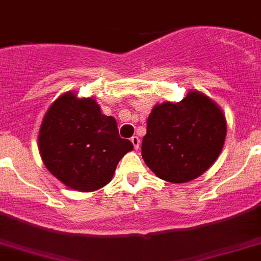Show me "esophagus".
Returning a JSON list of instances; mask_svg holds the SVG:
<instances>
[{
  "label": "esophagus",
  "instance_id": "esophagus-1",
  "mask_svg": "<svg viewBox=\"0 0 261 261\" xmlns=\"http://www.w3.org/2000/svg\"><path fill=\"white\" fill-rule=\"evenodd\" d=\"M130 141H132L133 146H135V149L137 150V149L140 148V139H139V137H137V136H133L132 139H130Z\"/></svg>",
  "mask_w": 261,
  "mask_h": 261
}]
</instances>
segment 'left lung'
I'll use <instances>...</instances> for the list:
<instances>
[{"instance_id": "obj_1", "label": "left lung", "mask_w": 261, "mask_h": 261, "mask_svg": "<svg viewBox=\"0 0 261 261\" xmlns=\"http://www.w3.org/2000/svg\"><path fill=\"white\" fill-rule=\"evenodd\" d=\"M227 121L211 97L190 90L184 100L155 104L146 121L141 154L164 181L185 184L202 175L224 145Z\"/></svg>"}]
</instances>
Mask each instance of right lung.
I'll list each match as a JSON object with an SVG mask.
<instances>
[{"label": "right lung", "instance_id": "right-lung-1", "mask_svg": "<svg viewBox=\"0 0 261 261\" xmlns=\"http://www.w3.org/2000/svg\"><path fill=\"white\" fill-rule=\"evenodd\" d=\"M38 148L44 166L67 188L96 191L112 181L116 166L133 150L119 136L117 122L92 97L67 91L48 107L42 120Z\"/></svg>", "mask_w": 261, "mask_h": 261}]
</instances>
